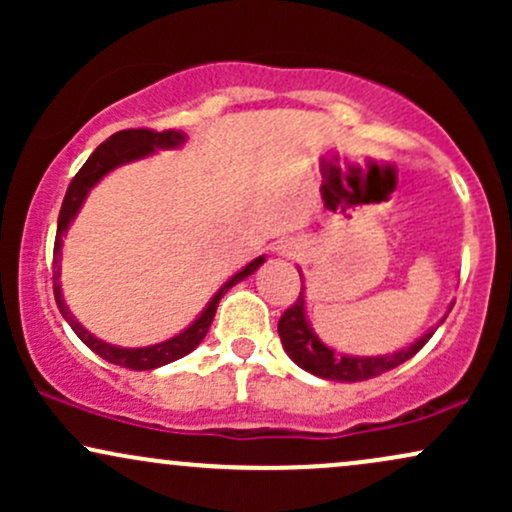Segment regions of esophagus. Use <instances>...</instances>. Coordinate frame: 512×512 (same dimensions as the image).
Listing matches in <instances>:
<instances>
[{
    "label": "esophagus",
    "mask_w": 512,
    "mask_h": 512,
    "mask_svg": "<svg viewBox=\"0 0 512 512\" xmlns=\"http://www.w3.org/2000/svg\"><path fill=\"white\" fill-rule=\"evenodd\" d=\"M298 250H301V245H298L296 240H291V238H286V240H279V245H276V252H279V255H286V257L296 255Z\"/></svg>",
    "instance_id": "obj_1"
}]
</instances>
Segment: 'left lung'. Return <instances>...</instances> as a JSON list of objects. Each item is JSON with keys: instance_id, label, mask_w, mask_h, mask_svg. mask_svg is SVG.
<instances>
[{"instance_id": "1", "label": "left lung", "mask_w": 512, "mask_h": 512, "mask_svg": "<svg viewBox=\"0 0 512 512\" xmlns=\"http://www.w3.org/2000/svg\"><path fill=\"white\" fill-rule=\"evenodd\" d=\"M298 293L296 303L279 317V337L284 344L286 354L296 366H301L308 373L317 375L325 380H337V383H358V380L375 378V375L387 373V370L397 368L399 363L409 361L416 351L433 337V330H428L424 337L416 339L407 349H399L395 354L385 356H346L339 351L330 349L327 344L320 342V337L310 327L308 317H305V296ZM452 308V303H450ZM448 308V310H450Z\"/></svg>"}]
</instances>
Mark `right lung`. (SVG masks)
Instances as JSON below:
<instances>
[{
    "label": "right lung",
    "instance_id": "add662e5",
    "mask_svg": "<svg viewBox=\"0 0 512 512\" xmlns=\"http://www.w3.org/2000/svg\"><path fill=\"white\" fill-rule=\"evenodd\" d=\"M185 144V134L175 132V129H163V132H154V129H122V132H115L113 137L105 139V142L88 156V161L81 166L79 173L74 175V180L69 182L67 195H64L62 209H60V219H57V236H55V301L57 308L64 320L69 322V327L76 332V337L84 342L88 349L96 351L98 356H103L105 361L115 363V366L122 368H132V370H154L166 366L170 361H178V358L187 356L190 351H195L199 342L207 337L211 320H214L216 308H219L221 296L226 293L231 286H236L238 281L248 279V276L255 272L257 267L264 262V257H257L250 264H245L238 274H233L226 284L221 286L219 291L214 293L207 308L202 310V315L187 327L185 332L175 334V337L166 339V342L154 344V346H142V349H122V346H113L103 339L93 337L91 332L86 330L81 322H76V317L69 313L67 303L62 298V286H60V250H62V236L67 233L69 223L74 221V216L79 214L81 204L91 187H96L110 170H115L117 166H125V163L139 161V158H146L154 154L156 149H178V146Z\"/></svg>",
    "mask_w": 512,
    "mask_h": 512
}]
</instances>
